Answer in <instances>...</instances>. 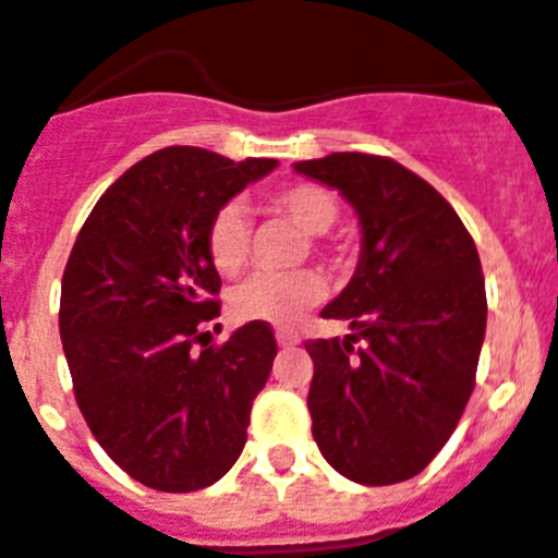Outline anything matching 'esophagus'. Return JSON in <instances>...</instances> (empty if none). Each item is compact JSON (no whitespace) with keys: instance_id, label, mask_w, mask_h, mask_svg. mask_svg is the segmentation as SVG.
<instances>
[{"instance_id":"obj_1","label":"esophagus","mask_w":558,"mask_h":558,"mask_svg":"<svg viewBox=\"0 0 558 558\" xmlns=\"http://www.w3.org/2000/svg\"><path fill=\"white\" fill-rule=\"evenodd\" d=\"M276 342H279L282 349H291V345H300V333H293V331H276Z\"/></svg>"}]
</instances>
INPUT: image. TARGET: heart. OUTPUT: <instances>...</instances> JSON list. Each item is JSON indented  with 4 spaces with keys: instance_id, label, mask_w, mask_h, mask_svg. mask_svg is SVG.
Here are the masks:
<instances>
[{
    "instance_id": "obj_1",
    "label": "heart",
    "mask_w": 558,
    "mask_h": 558,
    "mask_svg": "<svg viewBox=\"0 0 558 558\" xmlns=\"http://www.w3.org/2000/svg\"><path fill=\"white\" fill-rule=\"evenodd\" d=\"M270 207L291 221L323 235L340 218V204L325 186L293 184L270 195ZM207 256L218 274L235 276L251 258V216L242 204H225L207 225ZM325 279L314 270L296 274H258L230 293V314L235 323L291 325L307 307L323 302Z\"/></svg>"
}]
</instances>
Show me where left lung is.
<instances>
[{"instance_id": "obj_1", "label": "left lung", "mask_w": 558, "mask_h": 558, "mask_svg": "<svg viewBox=\"0 0 558 558\" xmlns=\"http://www.w3.org/2000/svg\"><path fill=\"white\" fill-rule=\"evenodd\" d=\"M293 169L337 190L363 233L351 282L323 307L351 333L305 342L316 447L365 487L414 478L475 386L487 331L475 242L447 198L398 160L333 153Z\"/></svg>"}]
</instances>
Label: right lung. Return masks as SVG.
I'll use <instances>...</instances> for the list:
<instances>
[{"label": "right lung", "mask_w": 558, "mask_h": 558, "mask_svg": "<svg viewBox=\"0 0 558 558\" xmlns=\"http://www.w3.org/2000/svg\"><path fill=\"white\" fill-rule=\"evenodd\" d=\"M276 167L160 149L102 193L71 247L60 337L74 398L111 461L160 493H193L230 472L270 377L265 323L235 328L221 349L197 342L221 288L209 218Z\"/></svg>", "instance_id": "obj_1"}]
</instances>
